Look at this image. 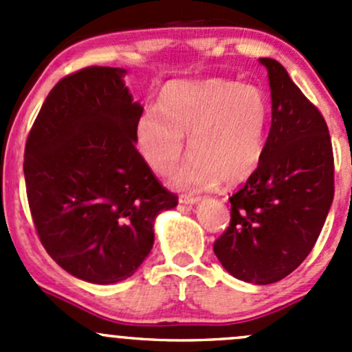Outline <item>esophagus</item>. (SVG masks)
I'll list each match as a JSON object with an SVG mask.
<instances>
[{"label": "esophagus", "mask_w": 352, "mask_h": 352, "mask_svg": "<svg viewBox=\"0 0 352 352\" xmlns=\"http://www.w3.org/2000/svg\"><path fill=\"white\" fill-rule=\"evenodd\" d=\"M180 204H187V206H192V204H197L199 202V197L197 196H187V194H182L180 196Z\"/></svg>", "instance_id": "esophagus-1"}]
</instances>
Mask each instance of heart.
<instances>
[{
  "instance_id": "1",
  "label": "heart",
  "mask_w": 352,
  "mask_h": 352,
  "mask_svg": "<svg viewBox=\"0 0 352 352\" xmlns=\"http://www.w3.org/2000/svg\"><path fill=\"white\" fill-rule=\"evenodd\" d=\"M269 102L255 85L209 78L173 81L162 90L158 109L138 117V150L155 172H172L184 153L189 156L173 177L179 187H206L221 180L240 184L258 166L264 151Z\"/></svg>"
}]
</instances>
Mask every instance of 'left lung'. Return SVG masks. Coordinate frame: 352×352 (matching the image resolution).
<instances>
[{"instance_id": "obj_1", "label": "left lung", "mask_w": 352, "mask_h": 352, "mask_svg": "<svg viewBox=\"0 0 352 352\" xmlns=\"http://www.w3.org/2000/svg\"><path fill=\"white\" fill-rule=\"evenodd\" d=\"M269 74L272 122L262 158L230 197V226L212 245L223 267L245 283L272 285L307 258L333 199L329 127L276 59Z\"/></svg>"}]
</instances>
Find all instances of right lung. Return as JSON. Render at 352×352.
Masks as SVG:
<instances>
[{
  "instance_id": "1",
  "label": "right lung",
  "mask_w": 352,
  "mask_h": 352,
  "mask_svg": "<svg viewBox=\"0 0 352 352\" xmlns=\"http://www.w3.org/2000/svg\"><path fill=\"white\" fill-rule=\"evenodd\" d=\"M126 71L88 66L49 91L25 144L28 206L45 252L74 278L113 285L153 248V223L179 197L136 150L143 112Z\"/></svg>"
}]
</instances>
